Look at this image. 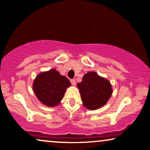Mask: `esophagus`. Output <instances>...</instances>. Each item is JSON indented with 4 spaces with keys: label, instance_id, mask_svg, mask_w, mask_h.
Wrapping results in <instances>:
<instances>
[{
    "label": "esophagus",
    "instance_id": "obj_1",
    "mask_svg": "<svg viewBox=\"0 0 150 150\" xmlns=\"http://www.w3.org/2000/svg\"><path fill=\"white\" fill-rule=\"evenodd\" d=\"M70 81H71V83L73 85H76V80L75 79H71Z\"/></svg>",
    "mask_w": 150,
    "mask_h": 150
}]
</instances>
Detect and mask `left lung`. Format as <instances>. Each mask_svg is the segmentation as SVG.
Listing matches in <instances>:
<instances>
[{"mask_svg": "<svg viewBox=\"0 0 150 150\" xmlns=\"http://www.w3.org/2000/svg\"><path fill=\"white\" fill-rule=\"evenodd\" d=\"M84 107L97 110L107 103L112 93V85L108 80L100 76L96 71H89L83 76L77 84Z\"/></svg>", "mask_w": 150, "mask_h": 150, "instance_id": "left-lung-1", "label": "left lung"}]
</instances>
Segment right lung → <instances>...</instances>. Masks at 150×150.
I'll list each match as a JSON object with an SVG mask.
<instances>
[{"label":"right lung","instance_id":"right-lung-1","mask_svg":"<svg viewBox=\"0 0 150 150\" xmlns=\"http://www.w3.org/2000/svg\"><path fill=\"white\" fill-rule=\"evenodd\" d=\"M71 83L57 69L42 71L34 79L33 90L41 103L49 107L61 104L67 88Z\"/></svg>","mask_w":150,"mask_h":150}]
</instances>
